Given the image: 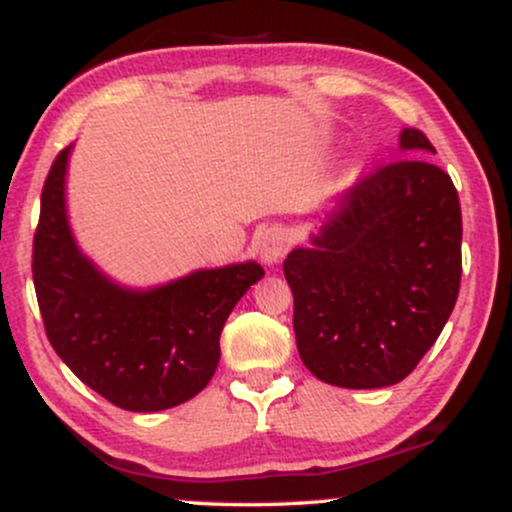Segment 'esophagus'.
I'll return each instance as SVG.
<instances>
[{
  "label": "esophagus",
  "mask_w": 512,
  "mask_h": 512,
  "mask_svg": "<svg viewBox=\"0 0 512 512\" xmlns=\"http://www.w3.org/2000/svg\"><path fill=\"white\" fill-rule=\"evenodd\" d=\"M286 250H288V238L283 236V231L269 229L267 234L262 236L260 255L267 264H274V262L281 260V257L286 255Z\"/></svg>",
  "instance_id": "esophagus-1"
}]
</instances>
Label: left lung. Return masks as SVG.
Here are the masks:
<instances>
[{"instance_id":"8db88e82","label":"left lung","mask_w":512,"mask_h":512,"mask_svg":"<svg viewBox=\"0 0 512 512\" xmlns=\"http://www.w3.org/2000/svg\"><path fill=\"white\" fill-rule=\"evenodd\" d=\"M401 158L361 177L338 210L283 262L302 364L323 383H399L435 345L461 288V203L420 129Z\"/></svg>"}]
</instances>
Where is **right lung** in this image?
Masks as SVG:
<instances>
[{
  "label": "right lung",
  "mask_w": 512,
  "mask_h": 512,
  "mask_svg": "<svg viewBox=\"0 0 512 512\" xmlns=\"http://www.w3.org/2000/svg\"><path fill=\"white\" fill-rule=\"evenodd\" d=\"M70 148L42 189L32 281L44 331L84 385L125 411H163L210 383L231 309L264 276L257 262L198 269L151 290L113 283L77 248L66 212Z\"/></svg>",
  "instance_id": "add662e5"
}]
</instances>
